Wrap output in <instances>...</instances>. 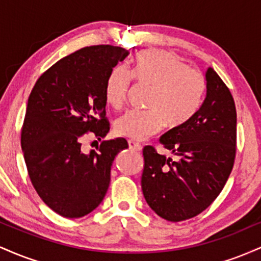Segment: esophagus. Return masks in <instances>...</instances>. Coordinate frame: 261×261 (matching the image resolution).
Returning <instances> with one entry per match:
<instances>
[{"label": "esophagus", "instance_id": "obj_1", "mask_svg": "<svg viewBox=\"0 0 261 261\" xmlns=\"http://www.w3.org/2000/svg\"><path fill=\"white\" fill-rule=\"evenodd\" d=\"M128 148H130L131 151L140 152L141 149H142V146H141L140 143L135 142V141H133V140H128Z\"/></svg>", "mask_w": 261, "mask_h": 261}]
</instances>
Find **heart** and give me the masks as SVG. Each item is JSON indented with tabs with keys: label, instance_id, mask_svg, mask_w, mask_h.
<instances>
[{
	"label": "heart",
	"instance_id": "obj_1",
	"mask_svg": "<svg viewBox=\"0 0 261 261\" xmlns=\"http://www.w3.org/2000/svg\"><path fill=\"white\" fill-rule=\"evenodd\" d=\"M133 77L153 87L151 112L130 110L115 121V134L134 141H143L162 130L164 124L179 127L191 119L200 106L205 88L201 73L189 68L175 55L164 51H145L137 56L130 71L116 67L107 83L108 103L115 109L125 106Z\"/></svg>",
	"mask_w": 261,
	"mask_h": 261
}]
</instances>
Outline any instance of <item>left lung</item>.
<instances>
[{"instance_id":"8db88e82","label":"left lung","mask_w":261,"mask_h":261,"mask_svg":"<svg viewBox=\"0 0 261 261\" xmlns=\"http://www.w3.org/2000/svg\"><path fill=\"white\" fill-rule=\"evenodd\" d=\"M206 93L196 113L184 125L161 136L176 161L143 148L141 188L148 206L170 222L201 214L220 195L236 157L234 100L214 68L205 73Z\"/></svg>"}]
</instances>
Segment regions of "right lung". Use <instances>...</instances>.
I'll return each instance as SVG.
<instances>
[{
    "instance_id": "add662e5",
    "label": "right lung",
    "mask_w": 261,
    "mask_h": 261,
    "mask_svg": "<svg viewBox=\"0 0 261 261\" xmlns=\"http://www.w3.org/2000/svg\"><path fill=\"white\" fill-rule=\"evenodd\" d=\"M127 50L112 45L83 47L53 65L29 95L22 151L33 187L56 214L80 218L106 196L115 155L128 147L122 137L101 141L97 151L81 148L87 133L101 140L107 83Z\"/></svg>"
}]
</instances>
